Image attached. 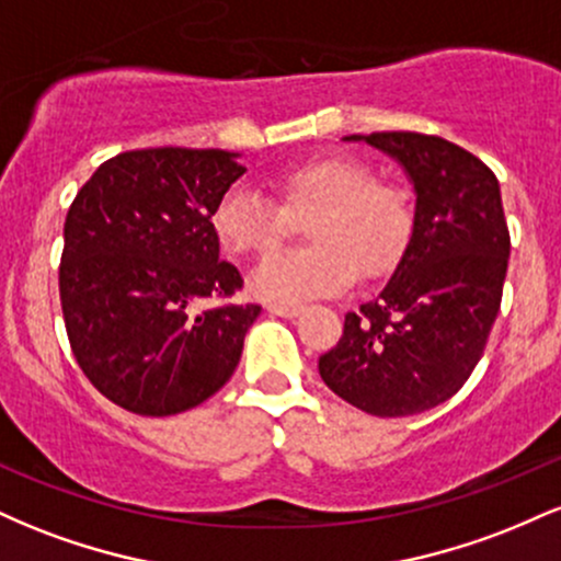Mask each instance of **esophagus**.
<instances>
[{
	"instance_id": "34e87169",
	"label": "esophagus",
	"mask_w": 561,
	"mask_h": 561,
	"mask_svg": "<svg viewBox=\"0 0 561 561\" xmlns=\"http://www.w3.org/2000/svg\"><path fill=\"white\" fill-rule=\"evenodd\" d=\"M268 313H274V317H282V319H295L302 313V306L300 302L298 306H295V302H272V306H268Z\"/></svg>"
}]
</instances>
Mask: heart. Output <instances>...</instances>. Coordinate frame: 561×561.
I'll list each match as a JSON object with an SVG mask.
<instances>
[{
  "mask_svg": "<svg viewBox=\"0 0 561 561\" xmlns=\"http://www.w3.org/2000/svg\"><path fill=\"white\" fill-rule=\"evenodd\" d=\"M274 199L250 186L218 197L210 227L224 250L266 255L287 237L289 218H305L300 250L272 255L250 274L255 298L306 302L340 293L358 274L377 279L401 261L414 234V203L401 184L375 179L366 160L327 152L289 165L274 179Z\"/></svg>",
  "mask_w": 561,
  "mask_h": 561,
  "instance_id": "b5f03b06",
  "label": "heart"
}]
</instances>
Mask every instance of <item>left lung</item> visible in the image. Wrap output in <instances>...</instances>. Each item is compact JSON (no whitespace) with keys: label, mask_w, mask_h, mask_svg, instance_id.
I'll return each mask as SVG.
<instances>
[{"label":"left lung","mask_w":561,"mask_h":561,"mask_svg":"<svg viewBox=\"0 0 561 561\" xmlns=\"http://www.w3.org/2000/svg\"><path fill=\"white\" fill-rule=\"evenodd\" d=\"M396 158L416 192L414 234L375 300L345 313L319 375L371 416H411L461 390L501 308L508 227L495 173L454 141L351 134Z\"/></svg>","instance_id":"left-lung-1"}]
</instances>
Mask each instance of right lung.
<instances>
[{
    "label": "right lung",
    "instance_id": "right-lung-1",
    "mask_svg": "<svg viewBox=\"0 0 561 561\" xmlns=\"http://www.w3.org/2000/svg\"><path fill=\"white\" fill-rule=\"evenodd\" d=\"M244 173L237 152H121L81 186L66 216L62 319L76 362L107 401L171 416L234 375L255 302L227 300L242 276L218 259V197Z\"/></svg>",
    "mask_w": 561,
    "mask_h": 561
}]
</instances>
